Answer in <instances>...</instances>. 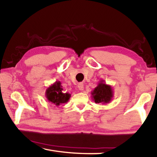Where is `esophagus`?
Segmentation results:
<instances>
[{
  "instance_id": "34e87169",
  "label": "esophagus",
  "mask_w": 157,
  "mask_h": 157,
  "mask_svg": "<svg viewBox=\"0 0 157 157\" xmlns=\"http://www.w3.org/2000/svg\"><path fill=\"white\" fill-rule=\"evenodd\" d=\"M78 86V89L79 91H83L84 90V85L82 83H79Z\"/></svg>"
}]
</instances>
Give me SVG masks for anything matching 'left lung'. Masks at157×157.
I'll return each instance as SVG.
<instances>
[{"label": "left lung", "mask_w": 157, "mask_h": 157, "mask_svg": "<svg viewBox=\"0 0 157 157\" xmlns=\"http://www.w3.org/2000/svg\"><path fill=\"white\" fill-rule=\"evenodd\" d=\"M92 99L95 103L107 104L113 97V91L110 85L105 83V80H100L97 86L91 92Z\"/></svg>", "instance_id": "8db88e82"}]
</instances>
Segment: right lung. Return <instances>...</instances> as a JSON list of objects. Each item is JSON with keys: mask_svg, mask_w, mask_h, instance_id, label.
<instances>
[{"mask_svg": "<svg viewBox=\"0 0 157 157\" xmlns=\"http://www.w3.org/2000/svg\"><path fill=\"white\" fill-rule=\"evenodd\" d=\"M46 97L48 102L58 107L63 103L68 102L71 94L67 92L63 93L61 82L56 81L46 89Z\"/></svg>", "mask_w": 157, "mask_h": 157, "instance_id": "obj_1", "label": "right lung"}]
</instances>
